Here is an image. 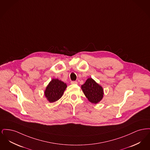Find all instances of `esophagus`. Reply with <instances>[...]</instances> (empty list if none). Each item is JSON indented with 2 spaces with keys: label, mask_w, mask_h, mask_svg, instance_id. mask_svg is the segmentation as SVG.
<instances>
[{
  "label": "esophagus",
  "mask_w": 150,
  "mask_h": 150,
  "mask_svg": "<svg viewBox=\"0 0 150 150\" xmlns=\"http://www.w3.org/2000/svg\"><path fill=\"white\" fill-rule=\"evenodd\" d=\"M71 84H77L78 82L76 81H72L71 82Z\"/></svg>",
  "instance_id": "obj_1"
}]
</instances>
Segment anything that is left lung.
Wrapping results in <instances>:
<instances>
[{
	"mask_svg": "<svg viewBox=\"0 0 150 150\" xmlns=\"http://www.w3.org/2000/svg\"><path fill=\"white\" fill-rule=\"evenodd\" d=\"M81 88L88 100L92 103H98L103 97V88L91 78L86 80Z\"/></svg>",
	"mask_w": 150,
	"mask_h": 150,
	"instance_id": "8db88e82",
	"label": "left lung"
}]
</instances>
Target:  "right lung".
Instances as JSON below:
<instances>
[{
    "mask_svg": "<svg viewBox=\"0 0 150 150\" xmlns=\"http://www.w3.org/2000/svg\"><path fill=\"white\" fill-rule=\"evenodd\" d=\"M67 88V84L58 79H53L47 86L44 95L50 103L60 99Z\"/></svg>",
    "mask_w": 150,
    "mask_h": 150,
    "instance_id": "right-lung-1",
    "label": "right lung"
}]
</instances>
